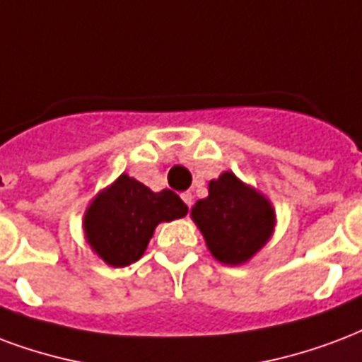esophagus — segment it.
<instances>
[{"mask_svg": "<svg viewBox=\"0 0 362 362\" xmlns=\"http://www.w3.org/2000/svg\"><path fill=\"white\" fill-rule=\"evenodd\" d=\"M180 197H182V202L186 203L188 207H192V203H194V195L189 194V192H184V194H182Z\"/></svg>", "mask_w": 362, "mask_h": 362, "instance_id": "1", "label": "esophagus"}]
</instances>
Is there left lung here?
Wrapping results in <instances>:
<instances>
[{
  "label": "left lung",
  "instance_id": "1",
  "mask_svg": "<svg viewBox=\"0 0 362 362\" xmlns=\"http://www.w3.org/2000/svg\"><path fill=\"white\" fill-rule=\"evenodd\" d=\"M189 216L211 255L230 267L253 259L276 226V211L269 197L230 170L209 182V195L195 202Z\"/></svg>",
  "mask_w": 362,
  "mask_h": 362
}]
</instances>
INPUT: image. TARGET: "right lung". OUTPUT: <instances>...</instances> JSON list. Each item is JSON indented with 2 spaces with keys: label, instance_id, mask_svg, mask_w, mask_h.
<instances>
[{
  "label": "right lung",
  "instance_id": "1",
  "mask_svg": "<svg viewBox=\"0 0 362 362\" xmlns=\"http://www.w3.org/2000/svg\"><path fill=\"white\" fill-rule=\"evenodd\" d=\"M186 213V203L174 192H153L122 173L86 207L82 230L88 245L103 263L122 269L146 253L160 222L176 221Z\"/></svg>",
  "mask_w": 362,
  "mask_h": 362
}]
</instances>
